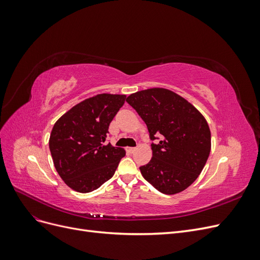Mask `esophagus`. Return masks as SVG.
Returning a JSON list of instances; mask_svg holds the SVG:
<instances>
[{
    "label": "esophagus",
    "mask_w": 260,
    "mask_h": 260,
    "mask_svg": "<svg viewBox=\"0 0 260 260\" xmlns=\"http://www.w3.org/2000/svg\"><path fill=\"white\" fill-rule=\"evenodd\" d=\"M125 149H127V152H129V153H135L136 152V147H127V148H125Z\"/></svg>",
    "instance_id": "obj_1"
}]
</instances>
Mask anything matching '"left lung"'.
<instances>
[{"label":"left lung","mask_w":260,"mask_h":260,"mask_svg":"<svg viewBox=\"0 0 260 260\" xmlns=\"http://www.w3.org/2000/svg\"><path fill=\"white\" fill-rule=\"evenodd\" d=\"M128 103L147 125L153 156L140 167L143 178L164 194L184 191L198 179L211 147L209 125L200 111L179 94L164 88L132 93Z\"/></svg>","instance_id":"obj_1"}]
</instances>
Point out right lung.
Listing matches in <instances>:
<instances>
[{
  "instance_id": "add662e5",
  "label": "right lung",
  "mask_w": 260,
  "mask_h": 260,
  "mask_svg": "<svg viewBox=\"0 0 260 260\" xmlns=\"http://www.w3.org/2000/svg\"><path fill=\"white\" fill-rule=\"evenodd\" d=\"M124 101V94H98L55 122L49 141L51 155L59 177L73 190L92 192L114 176L125 151L105 141L109 123Z\"/></svg>"
}]
</instances>
